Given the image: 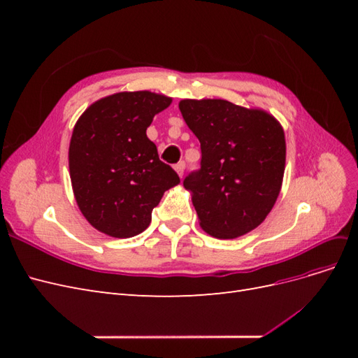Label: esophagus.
Here are the masks:
<instances>
[{"label":"esophagus","mask_w":358,"mask_h":358,"mask_svg":"<svg viewBox=\"0 0 358 358\" xmlns=\"http://www.w3.org/2000/svg\"><path fill=\"white\" fill-rule=\"evenodd\" d=\"M175 170H176V173L179 175V178H182L183 176V170H185V162H178V164L175 166Z\"/></svg>","instance_id":"esophagus-1"}]
</instances>
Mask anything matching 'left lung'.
<instances>
[{
    "mask_svg": "<svg viewBox=\"0 0 358 358\" xmlns=\"http://www.w3.org/2000/svg\"><path fill=\"white\" fill-rule=\"evenodd\" d=\"M179 110L201 146V169L183 180L200 227L218 239L252 231L282 187V125L266 110L220 99L180 100Z\"/></svg>",
    "mask_w": 358,
    "mask_h": 358,
    "instance_id": "left-lung-1",
    "label": "left lung"
}]
</instances>
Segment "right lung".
<instances>
[{
	"label": "right lung",
	"mask_w": 358,
	"mask_h": 358,
	"mask_svg": "<svg viewBox=\"0 0 358 358\" xmlns=\"http://www.w3.org/2000/svg\"><path fill=\"white\" fill-rule=\"evenodd\" d=\"M170 96L117 92L92 103L78 119L69 148L70 179L82 215L112 237L145 231L164 192L180 182L158 157L146 129Z\"/></svg>",
	"instance_id": "right-lung-1"
}]
</instances>
